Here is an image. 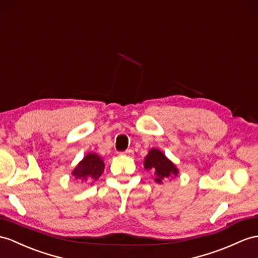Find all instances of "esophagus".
Wrapping results in <instances>:
<instances>
[{
    "instance_id": "1",
    "label": "esophagus",
    "mask_w": 258,
    "mask_h": 258,
    "mask_svg": "<svg viewBox=\"0 0 258 258\" xmlns=\"http://www.w3.org/2000/svg\"><path fill=\"white\" fill-rule=\"evenodd\" d=\"M120 154H122V155H133L134 151L133 150H125V151H123V152H120Z\"/></svg>"
}]
</instances>
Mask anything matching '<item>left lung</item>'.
I'll use <instances>...</instances> for the list:
<instances>
[{"label": "left lung", "mask_w": 258, "mask_h": 258, "mask_svg": "<svg viewBox=\"0 0 258 258\" xmlns=\"http://www.w3.org/2000/svg\"><path fill=\"white\" fill-rule=\"evenodd\" d=\"M144 167L153 174L154 180L158 183H162V180H165L171 176H176L178 174L177 168L173 163L167 160L166 156L158 149L150 151L144 160Z\"/></svg>", "instance_id": "obj_1"}]
</instances>
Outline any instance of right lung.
I'll list each match as a JSON object with an SVG mask.
<instances>
[{"label":"right lung","instance_id":"add662e5","mask_svg":"<svg viewBox=\"0 0 258 258\" xmlns=\"http://www.w3.org/2000/svg\"><path fill=\"white\" fill-rule=\"evenodd\" d=\"M104 171V162L95 153L87 154L83 161L75 167L73 176L75 179L82 180V183L96 180Z\"/></svg>","mask_w":258,"mask_h":258}]
</instances>
